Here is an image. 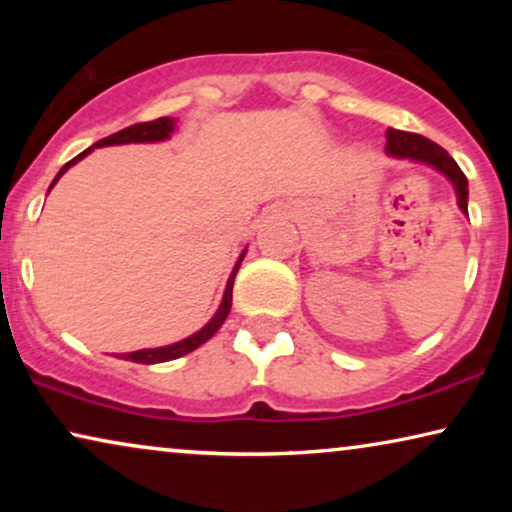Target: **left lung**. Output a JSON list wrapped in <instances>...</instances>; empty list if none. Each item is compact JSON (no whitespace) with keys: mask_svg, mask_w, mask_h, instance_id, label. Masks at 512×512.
I'll return each instance as SVG.
<instances>
[{"mask_svg":"<svg viewBox=\"0 0 512 512\" xmlns=\"http://www.w3.org/2000/svg\"><path fill=\"white\" fill-rule=\"evenodd\" d=\"M387 151L396 158H412L422 160V163H429L436 167L438 172H443L447 179L452 181L454 188H457V198L461 212L468 214V181L466 174L461 172V167L454 163V158L447 153L443 146H438L431 139L422 135H415V132H403V130H387Z\"/></svg>","mask_w":512,"mask_h":512,"instance_id":"1","label":"left lung"}]
</instances>
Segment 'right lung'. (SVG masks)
Masks as SVG:
<instances>
[{
  "label": "right lung",
  "instance_id": "obj_1",
  "mask_svg": "<svg viewBox=\"0 0 512 512\" xmlns=\"http://www.w3.org/2000/svg\"><path fill=\"white\" fill-rule=\"evenodd\" d=\"M174 128L172 118H156V121H149V123H135L130 125V128H123L114 132V135L104 137L100 139V142L90 146V149H86L83 153H79V156L69 160V163L62 167V170L58 172V177L53 179V184L62 177V172H67L69 165H74L76 160H81L86 153H90L95 149V146H109V144H130V142H160V139H167L170 137V132ZM51 184V188H53ZM48 188V191H51ZM244 254L240 256V261H237L233 275H230L228 279V286H226V293H223V300H221V307L219 312L214 314V319L209 321V324L202 328V331H198L195 335H191V338L181 340V342H174V345H167V347H160V349H139V352H130V354H121V359L125 361H135V363H163V361H172V359H179V356H184L188 352H193V349H198L202 342H207L212 335L219 331L223 321H226L228 312H230V305H233V282H235V275L237 270H240V263H242Z\"/></svg>",
  "mask_w": 512,
  "mask_h": 512
}]
</instances>
